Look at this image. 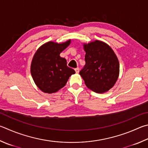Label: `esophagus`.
<instances>
[{"mask_svg": "<svg viewBox=\"0 0 148 148\" xmlns=\"http://www.w3.org/2000/svg\"><path fill=\"white\" fill-rule=\"evenodd\" d=\"M75 72H76V74H78V73H79V68H76V69H75Z\"/></svg>", "mask_w": 148, "mask_h": 148, "instance_id": "1", "label": "esophagus"}]
</instances>
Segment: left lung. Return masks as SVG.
Masks as SVG:
<instances>
[{
    "mask_svg": "<svg viewBox=\"0 0 148 148\" xmlns=\"http://www.w3.org/2000/svg\"><path fill=\"white\" fill-rule=\"evenodd\" d=\"M85 65L79 72L87 87L96 93L109 91L116 83L120 73L116 55L109 45L95 40L83 43Z\"/></svg>",
    "mask_w": 148,
    "mask_h": 148,
    "instance_id": "8db88e82",
    "label": "left lung"
}]
</instances>
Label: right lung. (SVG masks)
<instances>
[{
    "label": "right lung",
    "mask_w": 148,
    "mask_h": 148,
    "mask_svg": "<svg viewBox=\"0 0 148 148\" xmlns=\"http://www.w3.org/2000/svg\"><path fill=\"white\" fill-rule=\"evenodd\" d=\"M69 39L63 42L49 41L41 45L32 58L30 72L34 81L43 92H58L66 85L74 70L67 66L66 60L60 53L71 44Z\"/></svg>",
    "instance_id": "right-lung-1"
}]
</instances>
